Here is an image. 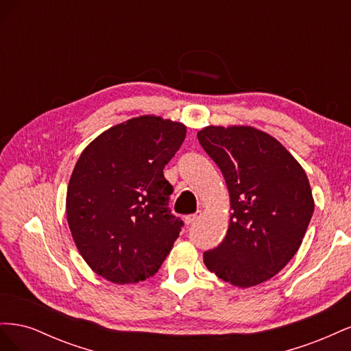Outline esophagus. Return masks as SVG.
I'll return each instance as SVG.
<instances>
[{"instance_id":"34e87169","label":"esophagus","mask_w":351,"mask_h":351,"mask_svg":"<svg viewBox=\"0 0 351 351\" xmlns=\"http://www.w3.org/2000/svg\"><path fill=\"white\" fill-rule=\"evenodd\" d=\"M200 218V214H193V215H187L186 218H184V222H186V226H192V224H195V222L197 221Z\"/></svg>"}]
</instances>
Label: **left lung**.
<instances>
[{"instance_id": "obj_1", "label": "left lung", "mask_w": 351, "mask_h": 351, "mask_svg": "<svg viewBox=\"0 0 351 351\" xmlns=\"http://www.w3.org/2000/svg\"><path fill=\"white\" fill-rule=\"evenodd\" d=\"M197 139L226 178L231 209L224 240L204 253V263L240 289L268 281L299 250L313 214L304 169L250 125H206Z\"/></svg>"}]
</instances>
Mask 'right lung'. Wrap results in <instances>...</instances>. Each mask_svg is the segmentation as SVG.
<instances>
[{
  "label": "right lung",
  "mask_w": 351,
  "mask_h": 351,
  "mask_svg": "<svg viewBox=\"0 0 351 351\" xmlns=\"http://www.w3.org/2000/svg\"><path fill=\"white\" fill-rule=\"evenodd\" d=\"M186 132L183 123L147 114L110 127L83 149L66 212L79 253L99 277L145 281L171 252L183 221L169 212L164 167Z\"/></svg>",
  "instance_id": "add662e5"
}]
</instances>
